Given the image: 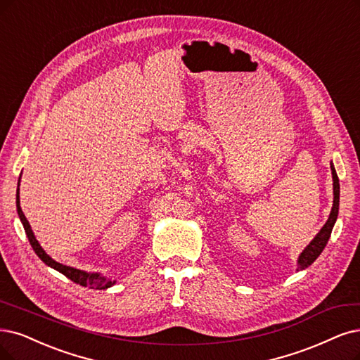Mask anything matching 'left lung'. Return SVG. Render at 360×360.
Segmentation results:
<instances>
[{"mask_svg":"<svg viewBox=\"0 0 360 360\" xmlns=\"http://www.w3.org/2000/svg\"><path fill=\"white\" fill-rule=\"evenodd\" d=\"M330 170H332V181H334V205H332L329 218H328L326 224L322 227V230L316 234V237L310 242V245L301 252V255L298 258V270L307 269L309 265H311L317 259V257L322 254V250L325 249V246H326V243L329 240L332 229H334V224H335L337 217H338L340 181H338V175H337V172H335V167H334V165H332V163H330Z\"/></svg>","mask_w":360,"mask_h":360,"instance_id":"left-lung-1","label":"left lung"}]
</instances>
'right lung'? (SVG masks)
Instances as JSON below:
<instances>
[{"instance_id": "right-lung-1", "label": "right lung", "mask_w": 360, "mask_h": 360, "mask_svg": "<svg viewBox=\"0 0 360 360\" xmlns=\"http://www.w3.org/2000/svg\"><path fill=\"white\" fill-rule=\"evenodd\" d=\"M19 182H20V178H19ZM16 207H18V214H19V218L23 224V229H25V233L26 236H28V240L32 246V249L35 250V254L38 255V258L41 259L46 265H49V267L55 269L56 271L62 273L63 276H66L68 278H71V281L74 283H78L82 286H89L91 289H106L110 288L115 283V281H110V278H106L103 276H101L99 273H86L83 270H77V269H72V267H68V265H63V264H59L56 262L55 259H51L47 254L46 250L39 246L38 240L35 238L32 230H31V225L28 222V219L25 218L23 212H22V207H20V200H19V187H18V193H16Z\"/></svg>"}]
</instances>
